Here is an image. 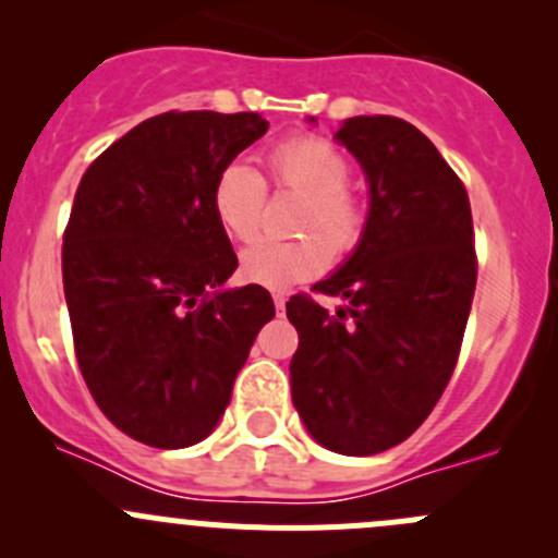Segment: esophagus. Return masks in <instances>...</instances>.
Returning <instances> with one entry per match:
<instances>
[{"instance_id":"1","label":"esophagus","mask_w":558,"mask_h":558,"mask_svg":"<svg viewBox=\"0 0 558 558\" xmlns=\"http://www.w3.org/2000/svg\"><path fill=\"white\" fill-rule=\"evenodd\" d=\"M272 302H275V307H278V313L286 311V302H289V294H283V291H275Z\"/></svg>"}]
</instances>
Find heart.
I'll return each instance as SVG.
<instances>
[{
    "label": "heart",
    "mask_w": 558,
    "mask_h": 558,
    "mask_svg": "<svg viewBox=\"0 0 558 558\" xmlns=\"http://www.w3.org/2000/svg\"><path fill=\"white\" fill-rule=\"evenodd\" d=\"M275 189L305 196L294 240H258L240 256V272L264 289H291L324 272L337 253H351L367 229V205L348 185L351 165L340 148L315 134L280 140L267 156ZM213 216L232 240L258 234L267 205V183L245 161H229L213 180Z\"/></svg>",
    "instance_id": "obj_1"
}]
</instances>
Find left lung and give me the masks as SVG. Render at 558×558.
Instances as JSON below:
<instances>
[{
	"mask_svg": "<svg viewBox=\"0 0 558 558\" xmlns=\"http://www.w3.org/2000/svg\"><path fill=\"white\" fill-rule=\"evenodd\" d=\"M337 140L367 172V229L313 286L345 307L286 302L300 331L291 397L320 446L373 456L408 440L451 380L475 296V232L464 183L413 123L356 116Z\"/></svg>",
	"mask_w": 558,
	"mask_h": 558,
	"instance_id": "left-lung-1",
	"label": "left lung"
}]
</instances>
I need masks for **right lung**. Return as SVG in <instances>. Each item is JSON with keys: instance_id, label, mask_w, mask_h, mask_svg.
<instances>
[{"instance_id": "obj_1", "label": "right lung", "mask_w": 558, "mask_h": 558, "mask_svg": "<svg viewBox=\"0 0 558 558\" xmlns=\"http://www.w3.org/2000/svg\"><path fill=\"white\" fill-rule=\"evenodd\" d=\"M269 123L258 112H161L92 161L61 245L77 367L132 440L189 448L221 421L267 289H227L238 269L213 216L216 174Z\"/></svg>"}]
</instances>
